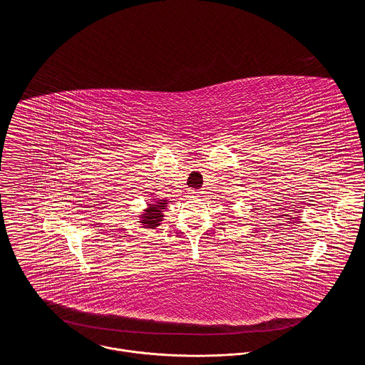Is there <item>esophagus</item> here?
<instances>
[{
    "mask_svg": "<svg viewBox=\"0 0 365 365\" xmlns=\"http://www.w3.org/2000/svg\"><path fill=\"white\" fill-rule=\"evenodd\" d=\"M189 193H190L192 196H197L200 192H199L197 189H190V190H189Z\"/></svg>",
    "mask_w": 365,
    "mask_h": 365,
    "instance_id": "obj_1",
    "label": "esophagus"
}]
</instances>
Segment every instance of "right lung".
Returning <instances> with one entry per match:
<instances>
[{"label": "right lung", "mask_w": 365, "mask_h": 365, "mask_svg": "<svg viewBox=\"0 0 365 365\" xmlns=\"http://www.w3.org/2000/svg\"><path fill=\"white\" fill-rule=\"evenodd\" d=\"M169 200L168 199H153L147 203V207L143 211V214L138 217V222L143 225V228H151L159 227L165 218L163 211L166 210Z\"/></svg>", "instance_id": "right-lung-1"}]
</instances>
